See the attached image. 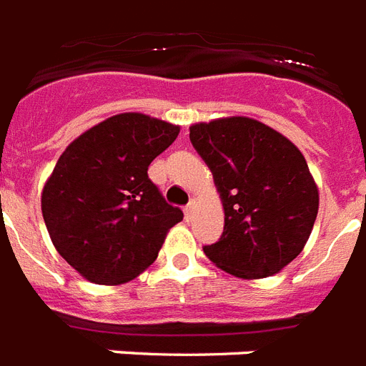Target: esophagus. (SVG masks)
<instances>
[{
	"label": "esophagus",
	"instance_id": "obj_1",
	"mask_svg": "<svg viewBox=\"0 0 366 366\" xmlns=\"http://www.w3.org/2000/svg\"><path fill=\"white\" fill-rule=\"evenodd\" d=\"M194 206H197L194 202H189V204L185 206V209H183V212H185L187 221H189V219H192V215H194Z\"/></svg>",
	"mask_w": 366,
	"mask_h": 366
}]
</instances>
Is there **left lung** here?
<instances>
[{
    "instance_id": "1",
    "label": "left lung",
    "mask_w": 366,
    "mask_h": 366,
    "mask_svg": "<svg viewBox=\"0 0 366 366\" xmlns=\"http://www.w3.org/2000/svg\"><path fill=\"white\" fill-rule=\"evenodd\" d=\"M191 143L212 169L224 209L207 259L236 277L259 280L297 259L314 229L320 192L299 147L247 117L191 127Z\"/></svg>"
}]
</instances>
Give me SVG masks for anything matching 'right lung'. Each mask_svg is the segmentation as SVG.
I'll use <instances>...</instances> for the list:
<instances>
[{"label":"right lung","instance_id":"add662e5","mask_svg":"<svg viewBox=\"0 0 366 366\" xmlns=\"http://www.w3.org/2000/svg\"><path fill=\"white\" fill-rule=\"evenodd\" d=\"M179 127L143 113L109 117L66 147L41 194L56 251L89 282L119 285L153 264L183 219L149 179Z\"/></svg>","mask_w":366,"mask_h":366}]
</instances>
